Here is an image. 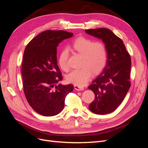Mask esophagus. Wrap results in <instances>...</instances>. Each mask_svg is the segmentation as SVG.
Returning <instances> with one entry per match:
<instances>
[{
	"mask_svg": "<svg viewBox=\"0 0 148 148\" xmlns=\"http://www.w3.org/2000/svg\"><path fill=\"white\" fill-rule=\"evenodd\" d=\"M74 88L75 90H77V91H82L84 90V88L82 87V86H77V85H75L74 86Z\"/></svg>",
	"mask_w": 148,
	"mask_h": 148,
	"instance_id": "34e87169",
	"label": "esophagus"
}]
</instances>
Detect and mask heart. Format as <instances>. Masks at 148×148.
Listing matches in <instances>:
<instances>
[{"mask_svg": "<svg viewBox=\"0 0 148 148\" xmlns=\"http://www.w3.org/2000/svg\"><path fill=\"white\" fill-rule=\"evenodd\" d=\"M73 50L82 56L80 66L82 69L74 70L66 76L69 83L77 86H83L90 79L91 74L97 75L104 70L107 64V52L104 44L95 42L84 37L77 38L71 44ZM69 51L64 49L60 53L58 63L60 68L68 71L69 66L68 59Z\"/></svg>", "mask_w": 148, "mask_h": 148, "instance_id": "obj_1", "label": "heart"}]
</instances>
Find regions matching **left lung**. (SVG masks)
<instances>
[{"label":"left lung","mask_w":148,"mask_h":148,"mask_svg":"<svg viewBox=\"0 0 148 148\" xmlns=\"http://www.w3.org/2000/svg\"><path fill=\"white\" fill-rule=\"evenodd\" d=\"M85 32L102 39L107 52L105 68L88 86L95 95L89 109L96 114H109L120 106L130 88V56L122 40L110 29H90Z\"/></svg>","instance_id":"obj_1"}]
</instances>
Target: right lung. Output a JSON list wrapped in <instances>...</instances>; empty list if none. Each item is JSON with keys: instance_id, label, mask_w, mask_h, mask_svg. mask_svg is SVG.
<instances>
[{"instance_id": "obj_1", "label": "right lung", "mask_w": 148, "mask_h": 148, "mask_svg": "<svg viewBox=\"0 0 148 148\" xmlns=\"http://www.w3.org/2000/svg\"><path fill=\"white\" fill-rule=\"evenodd\" d=\"M73 33L65 31L46 30L26 46L21 65L26 99L36 112L53 116L63 110L66 95L72 84H56L63 78L57 62V47Z\"/></svg>"}]
</instances>
